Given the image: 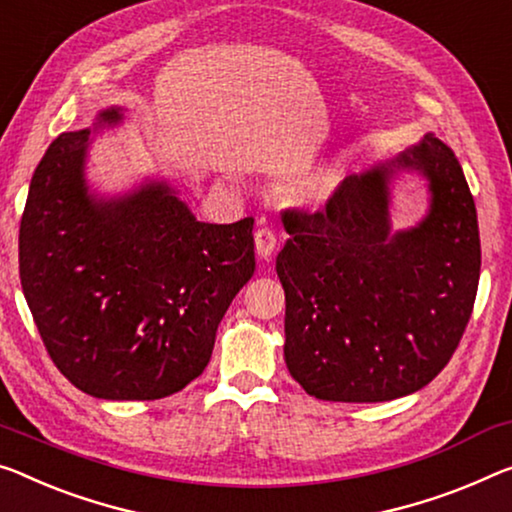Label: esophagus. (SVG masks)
Listing matches in <instances>:
<instances>
[{"instance_id": "obj_1", "label": "esophagus", "mask_w": 512, "mask_h": 512, "mask_svg": "<svg viewBox=\"0 0 512 512\" xmlns=\"http://www.w3.org/2000/svg\"><path fill=\"white\" fill-rule=\"evenodd\" d=\"M254 242H256V254L261 258H270L274 254V249H277V235H274L272 229H258L254 235Z\"/></svg>"}]
</instances>
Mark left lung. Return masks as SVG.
<instances>
[{
	"instance_id": "left-lung-1",
	"label": "left lung",
	"mask_w": 512,
	"mask_h": 512,
	"mask_svg": "<svg viewBox=\"0 0 512 512\" xmlns=\"http://www.w3.org/2000/svg\"><path fill=\"white\" fill-rule=\"evenodd\" d=\"M393 168H416L431 183L429 217L410 232L388 226ZM281 222L283 357L309 396L382 403L442 373L481 277L474 196L451 148L426 135L389 167L345 178L325 208L286 210Z\"/></svg>"
}]
</instances>
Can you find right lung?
Here are the masks:
<instances>
[{"mask_svg": "<svg viewBox=\"0 0 512 512\" xmlns=\"http://www.w3.org/2000/svg\"><path fill=\"white\" fill-rule=\"evenodd\" d=\"M89 135H59L34 171L22 290L70 384L105 400L167 398L208 366L219 320L254 274V217L196 222L164 183L93 201L82 176Z\"/></svg>", "mask_w": 512, "mask_h": 512, "instance_id": "right-lung-1", "label": "right lung"}]
</instances>
